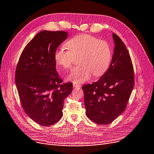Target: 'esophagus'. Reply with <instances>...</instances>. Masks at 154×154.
Segmentation results:
<instances>
[{
	"label": "esophagus",
	"mask_w": 154,
	"mask_h": 154,
	"mask_svg": "<svg viewBox=\"0 0 154 154\" xmlns=\"http://www.w3.org/2000/svg\"><path fill=\"white\" fill-rule=\"evenodd\" d=\"M80 86H81V85H80L79 84L76 83H73V87L75 88H79Z\"/></svg>",
	"instance_id": "obj_1"
}]
</instances>
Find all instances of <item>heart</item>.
<instances>
[{"instance_id": "obj_1", "label": "heart", "mask_w": 154, "mask_h": 154, "mask_svg": "<svg viewBox=\"0 0 154 154\" xmlns=\"http://www.w3.org/2000/svg\"><path fill=\"white\" fill-rule=\"evenodd\" d=\"M66 46L54 51L56 64L63 69H69L75 57H79L78 66L72 69L68 76V81L76 83H85L92 74L99 76L108 69L112 60V51L104 41L88 34L75 36L66 42Z\"/></svg>"}]
</instances>
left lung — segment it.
I'll use <instances>...</instances> for the list:
<instances>
[{
    "mask_svg": "<svg viewBox=\"0 0 154 154\" xmlns=\"http://www.w3.org/2000/svg\"><path fill=\"white\" fill-rule=\"evenodd\" d=\"M112 37L115 48L109 68L97 82L82 86L86 116L100 125L110 123L124 112L134 86L128 51L116 34Z\"/></svg>",
    "mask_w": 154,
    "mask_h": 154,
    "instance_id": "obj_1",
    "label": "left lung"
}]
</instances>
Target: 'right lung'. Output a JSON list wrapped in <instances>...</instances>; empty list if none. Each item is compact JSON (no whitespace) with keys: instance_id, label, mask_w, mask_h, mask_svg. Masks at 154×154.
<instances>
[{"instance_id":"1","label":"right lung","mask_w":154,"mask_h":154,"mask_svg":"<svg viewBox=\"0 0 154 154\" xmlns=\"http://www.w3.org/2000/svg\"><path fill=\"white\" fill-rule=\"evenodd\" d=\"M68 35L64 31L39 32L24 48L17 65L16 84L22 106L42 126L60 121L64 100L72 90V83L60 85L54 57Z\"/></svg>"}]
</instances>
